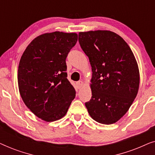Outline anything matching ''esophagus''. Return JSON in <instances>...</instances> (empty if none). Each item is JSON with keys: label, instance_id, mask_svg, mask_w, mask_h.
Segmentation results:
<instances>
[{"label": "esophagus", "instance_id": "esophagus-1", "mask_svg": "<svg viewBox=\"0 0 155 155\" xmlns=\"http://www.w3.org/2000/svg\"><path fill=\"white\" fill-rule=\"evenodd\" d=\"M76 84H77V87L78 89H81L82 87L83 86V82H82V80H80V81L76 82Z\"/></svg>", "mask_w": 155, "mask_h": 155}]
</instances>
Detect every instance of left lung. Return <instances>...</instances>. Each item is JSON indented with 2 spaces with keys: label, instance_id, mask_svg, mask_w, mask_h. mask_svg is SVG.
Masks as SVG:
<instances>
[{
  "label": "left lung",
  "instance_id": "8db88e82",
  "mask_svg": "<svg viewBox=\"0 0 155 155\" xmlns=\"http://www.w3.org/2000/svg\"><path fill=\"white\" fill-rule=\"evenodd\" d=\"M78 41L90 60L92 98L85 103L94 120L112 124L123 117L137 96L138 65L128 44L108 30L80 32Z\"/></svg>",
  "mask_w": 155,
  "mask_h": 155
}]
</instances>
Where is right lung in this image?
<instances>
[{"mask_svg": "<svg viewBox=\"0 0 155 155\" xmlns=\"http://www.w3.org/2000/svg\"><path fill=\"white\" fill-rule=\"evenodd\" d=\"M77 41L76 33L43 34L31 41L20 58V96L27 108L45 121L63 118L75 97L67 79L65 59Z\"/></svg>", "mask_w": 155, "mask_h": 155, "instance_id": "add662e5", "label": "right lung"}]
</instances>
